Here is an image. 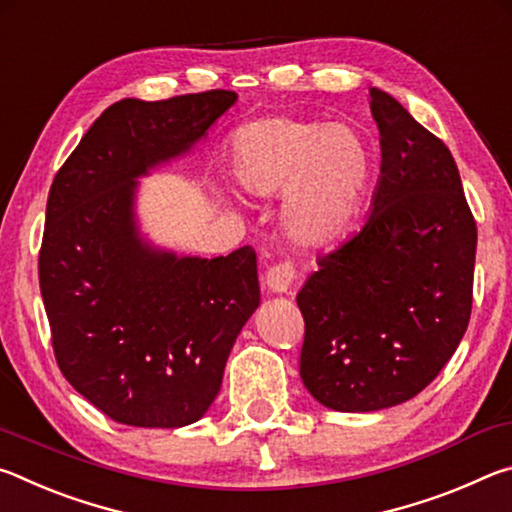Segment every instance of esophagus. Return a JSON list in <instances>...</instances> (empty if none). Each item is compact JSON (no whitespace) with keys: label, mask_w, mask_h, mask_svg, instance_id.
Instances as JSON below:
<instances>
[{"label":"esophagus","mask_w":512,"mask_h":512,"mask_svg":"<svg viewBox=\"0 0 512 512\" xmlns=\"http://www.w3.org/2000/svg\"><path fill=\"white\" fill-rule=\"evenodd\" d=\"M293 280H296V266L291 262H282L268 268L264 284L271 293H289Z\"/></svg>","instance_id":"esophagus-1"}]
</instances>
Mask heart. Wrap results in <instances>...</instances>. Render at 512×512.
I'll use <instances>...</instances> for the list:
<instances>
[{"label":"heart","mask_w":512,"mask_h":512,"mask_svg":"<svg viewBox=\"0 0 512 512\" xmlns=\"http://www.w3.org/2000/svg\"><path fill=\"white\" fill-rule=\"evenodd\" d=\"M228 169L248 196L280 194L282 228L300 246L343 235L372 176V151L350 124L271 115L228 137Z\"/></svg>","instance_id":"1"}]
</instances>
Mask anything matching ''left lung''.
Returning <instances> with one entry per match:
<instances>
[{"label": "left lung", "mask_w": 512, "mask_h": 512, "mask_svg": "<svg viewBox=\"0 0 512 512\" xmlns=\"http://www.w3.org/2000/svg\"><path fill=\"white\" fill-rule=\"evenodd\" d=\"M370 110L381 146L370 214L296 296L302 384L343 413L418 395L472 314L476 223L452 153L388 92L370 88Z\"/></svg>", "instance_id": "8db88e82"}]
</instances>
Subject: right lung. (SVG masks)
Instances as JSON below:
<instances>
[{
    "mask_svg": "<svg viewBox=\"0 0 512 512\" xmlns=\"http://www.w3.org/2000/svg\"><path fill=\"white\" fill-rule=\"evenodd\" d=\"M237 92L121 99L83 135L49 189L40 293L56 361L115 422L176 429L201 420L259 307L257 255H178L144 237L140 178L185 158Z\"/></svg>",
    "mask_w": 512,
    "mask_h": 512,
    "instance_id": "obj_1",
    "label": "right lung"
}]
</instances>
